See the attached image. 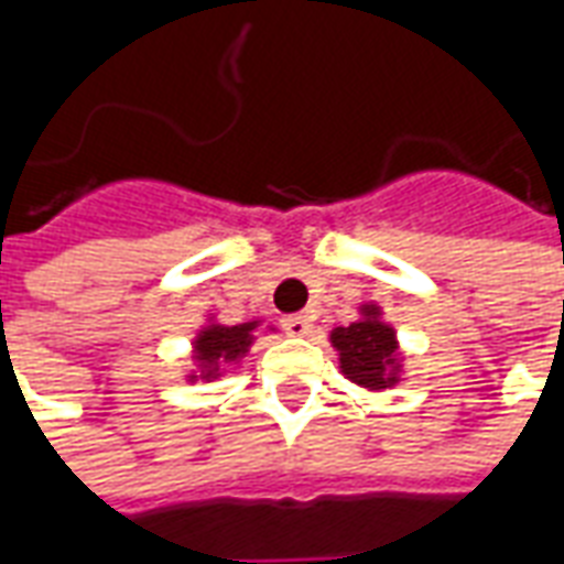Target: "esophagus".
Returning a JSON list of instances; mask_svg holds the SVG:
<instances>
[{
  "instance_id": "esophagus-1",
  "label": "esophagus",
  "mask_w": 564,
  "mask_h": 564,
  "mask_svg": "<svg viewBox=\"0 0 564 564\" xmlns=\"http://www.w3.org/2000/svg\"><path fill=\"white\" fill-rule=\"evenodd\" d=\"M282 327H285V334H291V337H306L313 330V318L303 313L289 315V318H282Z\"/></svg>"
}]
</instances>
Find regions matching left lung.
<instances>
[{
    "mask_svg": "<svg viewBox=\"0 0 564 564\" xmlns=\"http://www.w3.org/2000/svg\"><path fill=\"white\" fill-rule=\"evenodd\" d=\"M365 322H355L349 327H337L330 339L339 349V365L343 373L355 379L365 389H386L394 382L389 370L394 365V330L382 325L377 318V310H365Z\"/></svg>",
    "mask_w": 564,
    "mask_h": 564,
    "instance_id": "left-lung-1",
    "label": "left lung"
}]
</instances>
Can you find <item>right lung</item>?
<instances>
[{
    "label": "right lung",
    "instance_id": "add662e5",
    "mask_svg": "<svg viewBox=\"0 0 564 564\" xmlns=\"http://www.w3.org/2000/svg\"><path fill=\"white\" fill-rule=\"evenodd\" d=\"M251 322L249 325H212L206 327L197 339V358L199 361H206V365H218V358L221 361H234L239 355L249 349L251 343ZM212 377V373H206Z\"/></svg>",
    "mask_w": 564,
    "mask_h": 564
}]
</instances>
